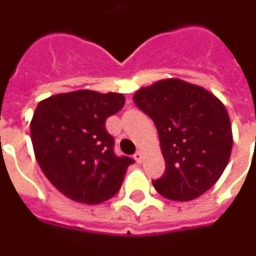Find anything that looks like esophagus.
<instances>
[{
  "label": "esophagus",
  "mask_w": 256,
  "mask_h": 256,
  "mask_svg": "<svg viewBox=\"0 0 256 256\" xmlns=\"http://www.w3.org/2000/svg\"><path fill=\"white\" fill-rule=\"evenodd\" d=\"M134 159H136L138 164H141L142 159H144V152H142V151H137V152L134 154Z\"/></svg>",
  "instance_id": "esophagus-1"
}]
</instances>
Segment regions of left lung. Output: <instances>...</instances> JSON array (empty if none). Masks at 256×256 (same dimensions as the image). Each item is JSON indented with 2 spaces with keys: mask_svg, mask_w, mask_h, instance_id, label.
I'll list each match as a JSON object with an SVG mask.
<instances>
[{
  "mask_svg": "<svg viewBox=\"0 0 256 256\" xmlns=\"http://www.w3.org/2000/svg\"><path fill=\"white\" fill-rule=\"evenodd\" d=\"M134 102L155 123L165 173L154 180L160 196L190 201L220 178L233 146L228 110L200 86L160 80L134 94Z\"/></svg>",
  "mask_w": 256,
  "mask_h": 256,
  "instance_id": "left-lung-1",
  "label": "left lung"
}]
</instances>
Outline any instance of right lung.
<instances>
[{
  "label": "right lung",
  "instance_id": "right-lung-1",
  "mask_svg": "<svg viewBox=\"0 0 256 256\" xmlns=\"http://www.w3.org/2000/svg\"><path fill=\"white\" fill-rule=\"evenodd\" d=\"M124 105L122 94L78 90L41 101L30 123L36 159L55 188L82 204H100L122 186L130 156L115 154L105 122Z\"/></svg>",
  "mask_w": 256,
  "mask_h": 256
}]
</instances>
